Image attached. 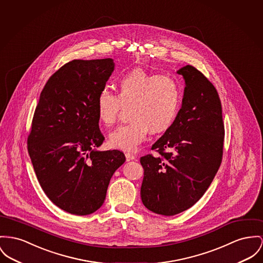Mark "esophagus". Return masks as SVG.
<instances>
[{"label": "esophagus", "mask_w": 263, "mask_h": 263, "mask_svg": "<svg viewBox=\"0 0 263 263\" xmlns=\"http://www.w3.org/2000/svg\"><path fill=\"white\" fill-rule=\"evenodd\" d=\"M125 158H126V160H127V161H129V160L135 159V158H136V156H135V155H133V154H130V153H126V154H125Z\"/></svg>", "instance_id": "34e87169"}]
</instances>
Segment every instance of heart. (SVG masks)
I'll list each match as a JSON object with an SVG mask.
<instances>
[{
    "mask_svg": "<svg viewBox=\"0 0 263 263\" xmlns=\"http://www.w3.org/2000/svg\"><path fill=\"white\" fill-rule=\"evenodd\" d=\"M118 88V93L102 88L96 101L98 118L106 125L116 123L123 107L129 106L130 120L110 133V146L133 152L148 130L161 134L175 123L182 91L174 77L135 69L119 79Z\"/></svg>",
    "mask_w": 263,
    "mask_h": 263,
    "instance_id": "b5f03b06",
    "label": "heart"
}]
</instances>
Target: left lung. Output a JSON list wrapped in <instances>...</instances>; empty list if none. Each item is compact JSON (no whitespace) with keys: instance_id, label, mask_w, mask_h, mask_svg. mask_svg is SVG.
<instances>
[{"instance_id":"1","label":"left lung","mask_w":263,"mask_h":263,"mask_svg":"<svg viewBox=\"0 0 263 263\" xmlns=\"http://www.w3.org/2000/svg\"><path fill=\"white\" fill-rule=\"evenodd\" d=\"M185 82L182 105L173 126L140 158V189L147 210L175 215L195 204L210 187L223 154L224 123L216 88L193 66L177 70Z\"/></svg>"}]
</instances>
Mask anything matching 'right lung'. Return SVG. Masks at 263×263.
I'll use <instances>...</instances> for the list:
<instances>
[{
	"label": "right lung",
	"mask_w": 263,
	"mask_h": 263,
	"mask_svg": "<svg viewBox=\"0 0 263 263\" xmlns=\"http://www.w3.org/2000/svg\"><path fill=\"white\" fill-rule=\"evenodd\" d=\"M115 69L111 59L72 60L57 70L35 106L28 152L36 178L53 203L87 215L99 210L123 152L97 149L105 140L96 101Z\"/></svg>",
	"instance_id": "1"
}]
</instances>
